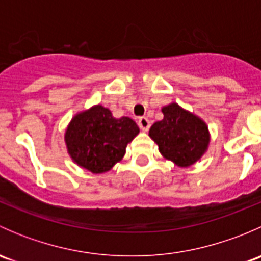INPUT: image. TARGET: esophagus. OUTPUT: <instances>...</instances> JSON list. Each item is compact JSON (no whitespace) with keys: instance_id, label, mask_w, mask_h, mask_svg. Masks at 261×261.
<instances>
[{"instance_id":"1","label":"esophagus","mask_w":261,"mask_h":261,"mask_svg":"<svg viewBox=\"0 0 261 261\" xmlns=\"http://www.w3.org/2000/svg\"><path fill=\"white\" fill-rule=\"evenodd\" d=\"M138 125H139V127H140L143 131H147V130H149V127H150V121L147 120L146 117H140L138 120Z\"/></svg>"}]
</instances>
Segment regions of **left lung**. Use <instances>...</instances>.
I'll return each instance as SVG.
<instances>
[{
  "instance_id": "1",
  "label": "left lung",
  "mask_w": 261,
  "mask_h": 261,
  "mask_svg": "<svg viewBox=\"0 0 261 261\" xmlns=\"http://www.w3.org/2000/svg\"><path fill=\"white\" fill-rule=\"evenodd\" d=\"M164 118L150 127L149 136L159 151L179 167H189L206 151L208 128L201 118L184 111L177 103L163 107Z\"/></svg>"
}]
</instances>
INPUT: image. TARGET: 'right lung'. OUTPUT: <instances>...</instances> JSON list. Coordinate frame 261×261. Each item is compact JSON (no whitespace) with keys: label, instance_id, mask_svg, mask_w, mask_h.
<instances>
[{"label":"right lung","instance_id":"obj_1","mask_svg":"<svg viewBox=\"0 0 261 261\" xmlns=\"http://www.w3.org/2000/svg\"><path fill=\"white\" fill-rule=\"evenodd\" d=\"M138 134L135 121L115 118L109 109L98 105L73 118L65 133V143L72 159L97 174L120 162L126 145Z\"/></svg>","mask_w":261,"mask_h":261}]
</instances>
